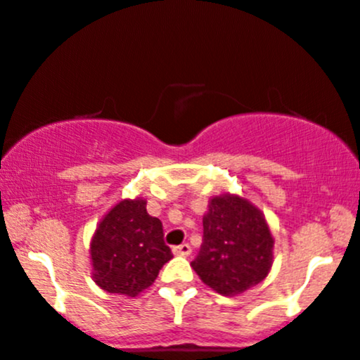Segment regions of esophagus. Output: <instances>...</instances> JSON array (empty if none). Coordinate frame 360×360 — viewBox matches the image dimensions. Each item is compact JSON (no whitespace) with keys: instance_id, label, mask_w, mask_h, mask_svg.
Here are the masks:
<instances>
[{"instance_id":"34e87169","label":"esophagus","mask_w":360,"mask_h":360,"mask_svg":"<svg viewBox=\"0 0 360 360\" xmlns=\"http://www.w3.org/2000/svg\"><path fill=\"white\" fill-rule=\"evenodd\" d=\"M173 255L176 256H188L190 252H192V248L188 246V244H180V246H175L172 249Z\"/></svg>"}]
</instances>
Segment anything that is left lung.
Segmentation results:
<instances>
[{"label":"left lung","mask_w":360,"mask_h":360,"mask_svg":"<svg viewBox=\"0 0 360 360\" xmlns=\"http://www.w3.org/2000/svg\"><path fill=\"white\" fill-rule=\"evenodd\" d=\"M204 239L192 261L204 285L224 297H238L271 271L274 239L263 210L236 193L209 200Z\"/></svg>","instance_id":"obj_1"}]
</instances>
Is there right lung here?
Here are the masks:
<instances>
[{
    "label": "right lung",
    "mask_w": 360,
    "mask_h": 360,
    "mask_svg": "<svg viewBox=\"0 0 360 360\" xmlns=\"http://www.w3.org/2000/svg\"><path fill=\"white\" fill-rule=\"evenodd\" d=\"M92 280L109 293L138 297L172 259L160 219L141 197L122 198L97 224L91 239Z\"/></svg>",
    "instance_id": "right-lung-1"
}]
</instances>
